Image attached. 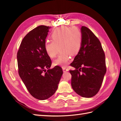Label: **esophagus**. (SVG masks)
<instances>
[{"instance_id": "esophagus-1", "label": "esophagus", "mask_w": 121, "mask_h": 121, "mask_svg": "<svg viewBox=\"0 0 121 121\" xmlns=\"http://www.w3.org/2000/svg\"><path fill=\"white\" fill-rule=\"evenodd\" d=\"M63 72H64V73L66 72H67V71H69V69H66L65 68H63Z\"/></svg>"}]
</instances>
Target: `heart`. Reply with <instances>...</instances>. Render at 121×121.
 <instances>
[{"label": "heart", "mask_w": 121, "mask_h": 121, "mask_svg": "<svg viewBox=\"0 0 121 121\" xmlns=\"http://www.w3.org/2000/svg\"><path fill=\"white\" fill-rule=\"evenodd\" d=\"M52 41L45 43V52L50 58L56 56L58 47L60 53L53 61L55 65L63 68L67 67L70 60V55L77 54L81 48L82 34L81 30L75 27L58 28L50 35Z\"/></svg>", "instance_id": "heart-1"}]
</instances>
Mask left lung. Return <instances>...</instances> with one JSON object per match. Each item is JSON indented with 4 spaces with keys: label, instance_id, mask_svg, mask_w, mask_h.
<instances>
[{
    "label": "left lung",
    "instance_id": "obj_1",
    "mask_svg": "<svg viewBox=\"0 0 121 121\" xmlns=\"http://www.w3.org/2000/svg\"><path fill=\"white\" fill-rule=\"evenodd\" d=\"M82 44L71 64L72 88L79 95L90 98L99 90L107 71L104 51L101 43L89 29L82 26Z\"/></svg>",
    "mask_w": 121,
    "mask_h": 121
}]
</instances>
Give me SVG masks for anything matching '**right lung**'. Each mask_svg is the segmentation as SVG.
Masks as SVG:
<instances>
[{
	"instance_id": "add662e5",
	"label": "right lung",
	"mask_w": 121,
	"mask_h": 121,
	"mask_svg": "<svg viewBox=\"0 0 121 121\" xmlns=\"http://www.w3.org/2000/svg\"><path fill=\"white\" fill-rule=\"evenodd\" d=\"M50 28L41 25L29 32L17 53L19 76L31 95L39 100L47 99L54 94L63 74L58 65L49 69L52 60L44 44Z\"/></svg>"
}]
</instances>
